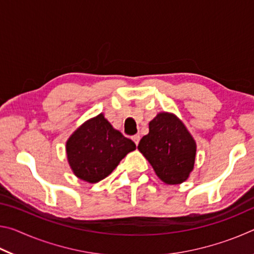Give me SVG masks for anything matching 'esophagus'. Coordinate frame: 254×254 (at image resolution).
Returning <instances> with one entry per match:
<instances>
[{"mask_svg": "<svg viewBox=\"0 0 254 254\" xmlns=\"http://www.w3.org/2000/svg\"><path fill=\"white\" fill-rule=\"evenodd\" d=\"M132 140L134 141V143L137 145V144H139V141H140V135H139V134L133 135V136H132Z\"/></svg>", "mask_w": 254, "mask_h": 254, "instance_id": "obj_1", "label": "esophagus"}]
</instances>
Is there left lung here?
Wrapping results in <instances>:
<instances>
[{
	"label": "left lung",
	"mask_w": 254,
	"mask_h": 254,
	"mask_svg": "<svg viewBox=\"0 0 254 254\" xmlns=\"http://www.w3.org/2000/svg\"><path fill=\"white\" fill-rule=\"evenodd\" d=\"M137 149L166 184L185 182L194 168L196 143L174 114L159 113L149 123V133L140 140Z\"/></svg>",
	"instance_id": "1"
}]
</instances>
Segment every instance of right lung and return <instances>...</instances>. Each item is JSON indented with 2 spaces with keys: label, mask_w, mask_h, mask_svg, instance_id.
<instances>
[{
  "label": "right lung",
  "mask_w": 254,
  "mask_h": 254,
  "mask_svg": "<svg viewBox=\"0 0 254 254\" xmlns=\"http://www.w3.org/2000/svg\"><path fill=\"white\" fill-rule=\"evenodd\" d=\"M134 149V142L113 128L103 114L77 128L66 144L74 174L92 184L107 177Z\"/></svg>",
  "instance_id": "add662e5"
}]
</instances>
